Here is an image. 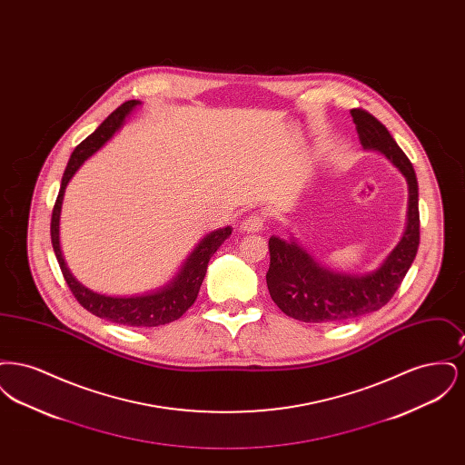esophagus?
I'll return each instance as SVG.
<instances>
[{
  "label": "esophagus",
  "mask_w": 465,
  "mask_h": 465,
  "mask_svg": "<svg viewBox=\"0 0 465 465\" xmlns=\"http://www.w3.org/2000/svg\"><path fill=\"white\" fill-rule=\"evenodd\" d=\"M263 226H265V218L262 214H251L249 218L243 220L241 230L245 233H258L263 230Z\"/></svg>",
  "instance_id": "34e87169"
}]
</instances>
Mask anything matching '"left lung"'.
<instances>
[{"label":"left lung","instance_id":"8db88e82","mask_svg":"<svg viewBox=\"0 0 465 465\" xmlns=\"http://www.w3.org/2000/svg\"><path fill=\"white\" fill-rule=\"evenodd\" d=\"M364 150L385 156L408 183V218L398 245L373 272L345 273L319 263L294 237H270L266 286L275 305L303 322H341L387 305L413 263L420 243L419 183L394 137L368 111L351 110Z\"/></svg>","mask_w":465,"mask_h":465}]
</instances>
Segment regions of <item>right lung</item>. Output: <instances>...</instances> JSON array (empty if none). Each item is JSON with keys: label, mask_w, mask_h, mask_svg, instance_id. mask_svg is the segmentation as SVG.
<instances>
[{"label": "right lung", "mask_w": 465, "mask_h": 465, "mask_svg": "<svg viewBox=\"0 0 465 465\" xmlns=\"http://www.w3.org/2000/svg\"><path fill=\"white\" fill-rule=\"evenodd\" d=\"M141 101H127L124 103L118 110L113 111L110 116L90 134L85 141H82L73 155L67 162L64 176L61 181V190L54 205L52 213V223H50V235H52V245L54 252L57 256L59 266L63 270V275L66 279L67 286L78 303L84 309L89 310L90 313L106 319L114 324H124V326H135V328H153V326H162L169 324L173 321L179 319L186 310L190 309L199 294L202 281L205 277L209 260L213 254L220 249L230 235H232V226L218 228L214 232H209L200 239V242L195 245V249L188 254L184 263L177 270L176 275L167 281L163 286L143 292V294H133V296H110V294H101L92 289L85 288L80 284L73 273L69 272L63 251H61V239H59V223H61V209H63V200L66 193L67 183L71 177L76 174V171L84 165V162L99 152L114 133L122 129L125 124V118L133 113Z\"/></svg>", "instance_id": "1"}]
</instances>
